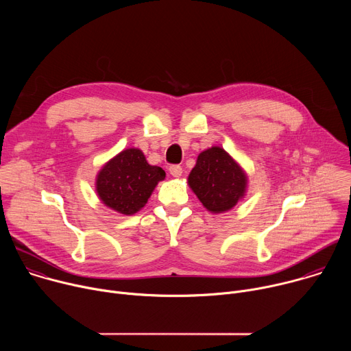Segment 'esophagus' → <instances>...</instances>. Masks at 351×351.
I'll return each mask as SVG.
<instances>
[{"label":"esophagus","mask_w":351,"mask_h":351,"mask_svg":"<svg viewBox=\"0 0 351 351\" xmlns=\"http://www.w3.org/2000/svg\"><path fill=\"white\" fill-rule=\"evenodd\" d=\"M169 172H171L172 176L179 178L182 175V167L180 165H171L169 167Z\"/></svg>","instance_id":"esophagus-1"}]
</instances>
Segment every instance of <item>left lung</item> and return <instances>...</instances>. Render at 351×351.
<instances>
[{
	"mask_svg": "<svg viewBox=\"0 0 351 351\" xmlns=\"http://www.w3.org/2000/svg\"><path fill=\"white\" fill-rule=\"evenodd\" d=\"M187 180L199 202L214 214L233 208L247 184L243 169L221 147H211L199 154Z\"/></svg>",
	"mask_w": 351,
	"mask_h": 351,
	"instance_id": "8db88e82",
	"label": "left lung"
}]
</instances>
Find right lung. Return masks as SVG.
<instances>
[{
  "label": "right lung",
  "instance_id": "obj_1",
  "mask_svg": "<svg viewBox=\"0 0 351 351\" xmlns=\"http://www.w3.org/2000/svg\"><path fill=\"white\" fill-rule=\"evenodd\" d=\"M165 171L149 165L137 148L123 149L97 175V193L101 202L125 215L143 208Z\"/></svg>",
  "mask_w": 351,
  "mask_h": 351
}]
</instances>
